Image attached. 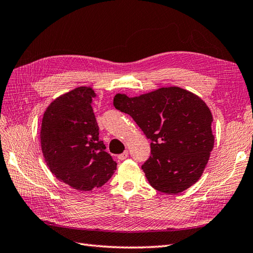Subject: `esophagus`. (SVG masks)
<instances>
[{"label":"esophagus","instance_id":"34e87169","mask_svg":"<svg viewBox=\"0 0 253 253\" xmlns=\"http://www.w3.org/2000/svg\"><path fill=\"white\" fill-rule=\"evenodd\" d=\"M127 157H128V151L126 150L125 153L118 155V159H119V160H125V159L127 158Z\"/></svg>","mask_w":253,"mask_h":253}]
</instances>
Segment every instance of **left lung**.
<instances>
[{
	"label": "left lung",
	"mask_w": 253,
	"mask_h": 253,
	"mask_svg": "<svg viewBox=\"0 0 253 253\" xmlns=\"http://www.w3.org/2000/svg\"><path fill=\"white\" fill-rule=\"evenodd\" d=\"M114 106L151 141V155L142 166L151 186L173 195L198 181L214 145L212 114L203 99L170 86L135 97L117 94Z\"/></svg>",
	"instance_id": "left-lung-1"
}]
</instances>
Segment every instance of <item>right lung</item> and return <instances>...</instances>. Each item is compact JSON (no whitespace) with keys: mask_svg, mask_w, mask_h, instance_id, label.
Segmentation results:
<instances>
[{"mask_svg":"<svg viewBox=\"0 0 253 253\" xmlns=\"http://www.w3.org/2000/svg\"><path fill=\"white\" fill-rule=\"evenodd\" d=\"M95 93L79 86L54 99L43 115L41 148L49 171L59 181L80 192L107 183L117 162L99 139L92 108Z\"/></svg>","mask_w":253,"mask_h":253,"instance_id":"add662e5","label":"right lung"}]
</instances>
